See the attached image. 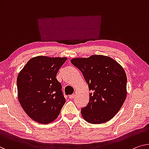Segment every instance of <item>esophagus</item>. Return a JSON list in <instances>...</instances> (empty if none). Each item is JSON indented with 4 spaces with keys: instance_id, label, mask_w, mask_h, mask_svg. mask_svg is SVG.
<instances>
[{
    "instance_id": "obj_1",
    "label": "esophagus",
    "mask_w": 149,
    "mask_h": 149,
    "mask_svg": "<svg viewBox=\"0 0 149 149\" xmlns=\"http://www.w3.org/2000/svg\"><path fill=\"white\" fill-rule=\"evenodd\" d=\"M74 97H75V94H72V95H70V96H69V97H70V99H73V98H74Z\"/></svg>"
}]
</instances>
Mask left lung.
I'll use <instances>...</instances> for the list:
<instances>
[{
  "mask_svg": "<svg viewBox=\"0 0 149 149\" xmlns=\"http://www.w3.org/2000/svg\"><path fill=\"white\" fill-rule=\"evenodd\" d=\"M71 62L81 71L92 90L88 104L81 110L84 120L95 124L110 120L126 99L127 78L124 69L113 59L101 55L74 58Z\"/></svg>",
  "mask_w": 149,
  "mask_h": 149,
  "instance_id": "1",
  "label": "left lung"
}]
</instances>
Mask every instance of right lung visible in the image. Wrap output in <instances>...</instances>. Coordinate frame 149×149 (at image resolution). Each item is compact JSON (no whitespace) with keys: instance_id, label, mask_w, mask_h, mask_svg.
Wrapping results in <instances>:
<instances>
[{"instance_id":"right-lung-1","label":"right lung","mask_w":149,"mask_h":149,"mask_svg":"<svg viewBox=\"0 0 149 149\" xmlns=\"http://www.w3.org/2000/svg\"><path fill=\"white\" fill-rule=\"evenodd\" d=\"M66 60V57H33L18 75L19 101L33 120L48 124L59 116L65 99L56 75Z\"/></svg>"}]
</instances>
